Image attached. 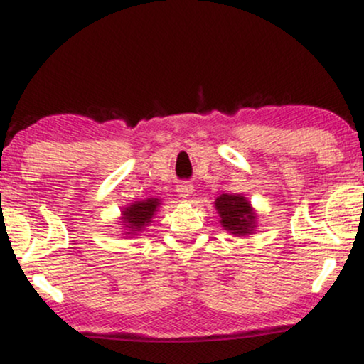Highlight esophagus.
Returning <instances> with one entry per match:
<instances>
[{
    "label": "esophagus",
    "mask_w": 364,
    "mask_h": 364,
    "mask_svg": "<svg viewBox=\"0 0 364 364\" xmlns=\"http://www.w3.org/2000/svg\"><path fill=\"white\" fill-rule=\"evenodd\" d=\"M178 193H181V197H191L193 193V187L188 182H181V186H178Z\"/></svg>",
    "instance_id": "34e87169"
}]
</instances>
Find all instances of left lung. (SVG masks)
I'll return each instance as SVG.
<instances>
[{
    "label": "left lung",
    "mask_w": 364,
    "mask_h": 364,
    "mask_svg": "<svg viewBox=\"0 0 364 364\" xmlns=\"http://www.w3.org/2000/svg\"><path fill=\"white\" fill-rule=\"evenodd\" d=\"M215 208L220 215V223L225 230L235 235H245L250 233L255 227V217H253L250 203L242 196H227L222 193L215 200Z\"/></svg>",
    "instance_id": "left-lung-1"
}]
</instances>
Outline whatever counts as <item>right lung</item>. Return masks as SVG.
Wrapping results in <instances>:
<instances>
[{"label":"right lung","mask_w":364,"mask_h":364,"mask_svg":"<svg viewBox=\"0 0 364 364\" xmlns=\"http://www.w3.org/2000/svg\"><path fill=\"white\" fill-rule=\"evenodd\" d=\"M159 205L157 198H147V200L136 202L134 205H129L122 213L124 225L129 227V230L139 232L146 223L151 222V218Z\"/></svg>","instance_id":"obj_1"}]
</instances>
